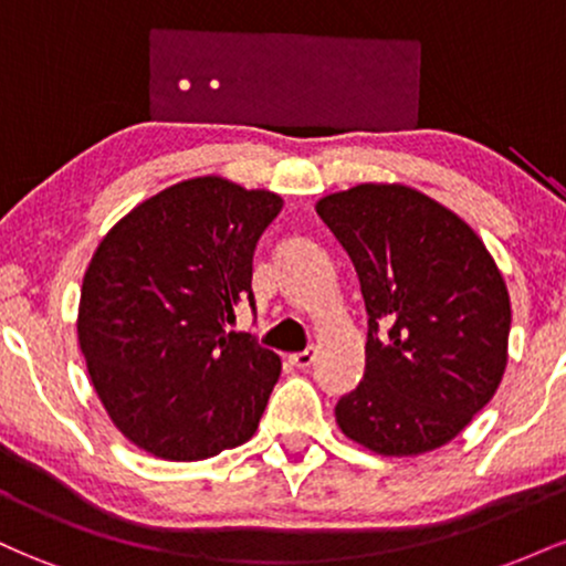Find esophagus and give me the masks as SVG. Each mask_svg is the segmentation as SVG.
Here are the masks:
<instances>
[{
	"instance_id": "1",
	"label": "esophagus",
	"mask_w": 566,
	"mask_h": 566,
	"mask_svg": "<svg viewBox=\"0 0 566 566\" xmlns=\"http://www.w3.org/2000/svg\"><path fill=\"white\" fill-rule=\"evenodd\" d=\"M314 359H316V348H305V350H301V354L290 356V365L297 369H305V367L314 365Z\"/></svg>"
}]
</instances>
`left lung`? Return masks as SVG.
I'll return each mask as SVG.
<instances>
[{
    "mask_svg": "<svg viewBox=\"0 0 566 566\" xmlns=\"http://www.w3.org/2000/svg\"><path fill=\"white\" fill-rule=\"evenodd\" d=\"M348 252L369 314L365 380L335 420L386 458L444 447L497 391L511 297L479 233L405 184H359L316 201Z\"/></svg>",
    "mask_w": 566,
    "mask_h": 566,
    "instance_id": "left-lung-1",
    "label": "left lung"
}]
</instances>
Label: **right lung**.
Wrapping results in <instances>:
<instances>
[{
  "label": "right lung",
  "instance_id": "obj_1",
  "mask_svg": "<svg viewBox=\"0 0 566 566\" xmlns=\"http://www.w3.org/2000/svg\"><path fill=\"white\" fill-rule=\"evenodd\" d=\"M282 205L199 175L143 199L95 247L76 335L97 399L143 452L191 463L258 431L282 359L226 324L252 303V252Z\"/></svg>",
  "mask_w": 566,
  "mask_h": 566
}]
</instances>
